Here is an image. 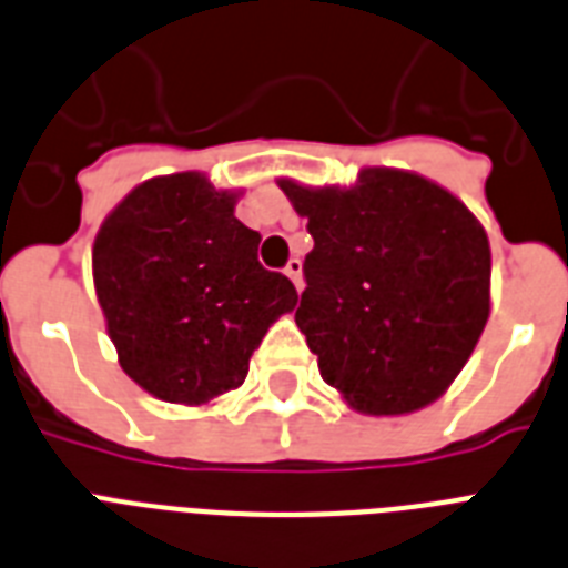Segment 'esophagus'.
Listing matches in <instances>:
<instances>
[{
    "label": "esophagus",
    "instance_id": "obj_1",
    "mask_svg": "<svg viewBox=\"0 0 568 568\" xmlns=\"http://www.w3.org/2000/svg\"><path fill=\"white\" fill-rule=\"evenodd\" d=\"M285 276L292 280L297 292H303V262L301 258H288V265H285Z\"/></svg>",
    "mask_w": 568,
    "mask_h": 568
}]
</instances>
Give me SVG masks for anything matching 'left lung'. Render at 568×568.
<instances>
[{"mask_svg":"<svg viewBox=\"0 0 568 568\" xmlns=\"http://www.w3.org/2000/svg\"><path fill=\"white\" fill-rule=\"evenodd\" d=\"M315 239L294 312L324 383L365 415L445 395L489 321V239L418 173L363 168L351 189L280 180Z\"/></svg>","mask_w":568,"mask_h":568,"instance_id":"obj_1","label":"left lung"}]
</instances>
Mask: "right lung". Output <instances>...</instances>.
Returning <instances> with one entry per match:
<instances>
[{
	"mask_svg": "<svg viewBox=\"0 0 568 568\" xmlns=\"http://www.w3.org/2000/svg\"><path fill=\"white\" fill-rule=\"evenodd\" d=\"M241 191L203 173L129 191L93 239V285L120 368L159 400L212 404L239 388L267 327L297 306L288 276L258 265L235 217Z\"/></svg>",
	"mask_w": 568,
	"mask_h": 568,
	"instance_id": "add662e5",
	"label": "right lung"
}]
</instances>
